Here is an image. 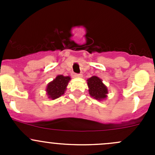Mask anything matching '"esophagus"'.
I'll use <instances>...</instances> for the list:
<instances>
[{"label": "esophagus", "mask_w": 155, "mask_h": 155, "mask_svg": "<svg viewBox=\"0 0 155 155\" xmlns=\"http://www.w3.org/2000/svg\"><path fill=\"white\" fill-rule=\"evenodd\" d=\"M74 77L76 78H80V77H82V74H81V73H79V74H78V73H74V74L73 75Z\"/></svg>", "instance_id": "34e87169"}]
</instances>
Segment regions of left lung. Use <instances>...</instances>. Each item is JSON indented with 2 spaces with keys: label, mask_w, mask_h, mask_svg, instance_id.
<instances>
[{
  "label": "left lung",
  "mask_w": 155,
  "mask_h": 155,
  "mask_svg": "<svg viewBox=\"0 0 155 155\" xmlns=\"http://www.w3.org/2000/svg\"><path fill=\"white\" fill-rule=\"evenodd\" d=\"M89 94L98 101H102L107 97L108 89L97 76H92L87 80Z\"/></svg>",
  "instance_id": "obj_1"
}]
</instances>
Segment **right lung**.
Listing matches in <instances>:
<instances>
[{"label": "right lung", "instance_id": "add662e5", "mask_svg": "<svg viewBox=\"0 0 155 155\" xmlns=\"http://www.w3.org/2000/svg\"><path fill=\"white\" fill-rule=\"evenodd\" d=\"M70 80V76H64L63 75H58L56 76L55 79L50 82L46 87V91L48 98L54 100L63 95Z\"/></svg>", "mask_w": 155, "mask_h": 155}]
</instances>
